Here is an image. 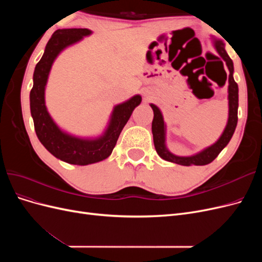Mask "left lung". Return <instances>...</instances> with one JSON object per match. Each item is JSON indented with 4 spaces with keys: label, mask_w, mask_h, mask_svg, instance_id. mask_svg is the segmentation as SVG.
<instances>
[{
    "label": "left lung",
    "mask_w": 262,
    "mask_h": 262,
    "mask_svg": "<svg viewBox=\"0 0 262 262\" xmlns=\"http://www.w3.org/2000/svg\"><path fill=\"white\" fill-rule=\"evenodd\" d=\"M214 47H215L216 51L222 57L225 62L226 66L229 71L228 75V120L225 129L222 133L220 139L214 143L213 145L204 148L201 152H199L195 155L192 156H176L171 154L165 145V123L163 115L161 110L158 109L155 105L150 104L153 112H154V118L152 122V133H153V140H154V145L157 154L160 155L163 160L168 161L171 163H176L179 165L184 166H190V165H195V166H203L210 164L213 162L217 155L221 153V150L223 149L228 142L231 141L233 134L235 132L237 120H238V117H237V110H238V85L235 82L233 77L234 72V64L232 59L228 57L227 52L225 51L224 42L221 40L214 41Z\"/></svg>",
    "instance_id": "1"
}]
</instances>
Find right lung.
I'll return each instance as SVG.
<instances>
[{"label": "right lung", "instance_id": "1", "mask_svg": "<svg viewBox=\"0 0 262 262\" xmlns=\"http://www.w3.org/2000/svg\"><path fill=\"white\" fill-rule=\"evenodd\" d=\"M92 30L87 28H69L55 30L46 46L42 58L34 72V86L30 91V113L34 119L35 131L41 144L59 160L73 165H89L100 162L112 154L119 136L130 119L134 108L142 97L136 95L122 104L115 106L105 133L97 139H81L63 132L50 117L45 102V89L52 63L67 47L73 45Z\"/></svg>", "mask_w": 262, "mask_h": 262}]
</instances>
